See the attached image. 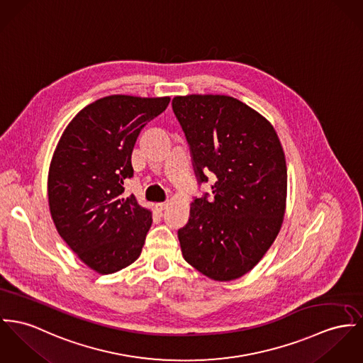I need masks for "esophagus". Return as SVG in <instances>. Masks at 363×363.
Returning <instances> with one entry per match:
<instances>
[{
  "instance_id": "esophagus-1",
  "label": "esophagus",
  "mask_w": 363,
  "mask_h": 363,
  "mask_svg": "<svg viewBox=\"0 0 363 363\" xmlns=\"http://www.w3.org/2000/svg\"><path fill=\"white\" fill-rule=\"evenodd\" d=\"M156 208H157L159 211H163V210H166V208H167V203H166V201L157 203V204H156Z\"/></svg>"
}]
</instances>
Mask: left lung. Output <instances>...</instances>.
Instances as JSON below:
<instances>
[{"instance_id":"8db88e82","label":"left lung","mask_w":363,"mask_h":363,"mask_svg":"<svg viewBox=\"0 0 363 363\" xmlns=\"http://www.w3.org/2000/svg\"><path fill=\"white\" fill-rule=\"evenodd\" d=\"M191 147L199 184L217 177L208 194L191 204L178 230L182 255L218 281L251 271L279 233L286 210L287 167L274 125L246 104L226 95L172 99Z\"/></svg>"}]
</instances>
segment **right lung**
I'll list each match as a JSON object with an SVG mask.
<instances>
[{
  "mask_svg": "<svg viewBox=\"0 0 363 363\" xmlns=\"http://www.w3.org/2000/svg\"><path fill=\"white\" fill-rule=\"evenodd\" d=\"M169 96L111 95L77 113L56 145L48 203L56 230L86 267L108 275L140 255L152 211L123 197L134 175L140 130L167 109Z\"/></svg>",
  "mask_w": 363,
  "mask_h": 363,
  "instance_id": "obj_1",
  "label": "right lung"
}]
</instances>
